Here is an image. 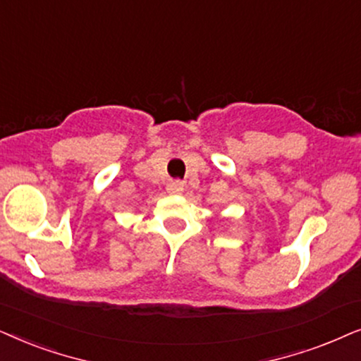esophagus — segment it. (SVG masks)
Wrapping results in <instances>:
<instances>
[{
	"instance_id": "1",
	"label": "esophagus",
	"mask_w": 361,
	"mask_h": 361,
	"mask_svg": "<svg viewBox=\"0 0 361 361\" xmlns=\"http://www.w3.org/2000/svg\"><path fill=\"white\" fill-rule=\"evenodd\" d=\"M166 191L170 195H180L185 191V185L181 183V181H170L166 186Z\"/></svg>"
}]
</instances>
